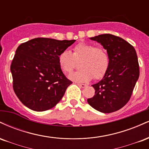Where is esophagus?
I'll list each match as a JSON object with an SVG mask.
<instances>
[{
	"mask_svg": "<svg viewBox=\"0 0 149 149\" xmlns=\"http://www.w3.org/2000/svg\"><path fill=\"white\" fill-rule=\"evenodd\" d=\"M78 85L82 88H85V87H87L86 84H83V83H78Z\"/></svg>",
	"mask_w": 149,
	"mask_h": 149,
	"instance_id": "1",
	"label": "esophagus"
}]
</instances>
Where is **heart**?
Returning <instances> with one entry per match:
<instances>
[{"mask_svg": "<svg viewBox=\"0 0 149 149\" xmlns=\"http://www.w3.org/2000/svg\"><path fill=\"white\" fill-rule=\"evenodd\" d=\"M79 71L69 76L71 80L84 83L94 78H103L110 64L109 54L102 47L87 42H80L73 48V52L62 51L58 56V63L64 73H70L76 66V61H80Z\"/></svg>", "mask_w": 149, "mask_h": 149, "instance_id": "b5f03b06", "label": "heart"}]
</instances>
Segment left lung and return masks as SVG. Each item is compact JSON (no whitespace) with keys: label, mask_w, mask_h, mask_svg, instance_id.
Here are the masks:
<instances>
[{"label":"left lung","mask_w":149,"mask_h":149,"mask_svg":"<svg viewBox=\"0 0 149 149\" xmlns=\"http://www.w3.org/2000/svg\"><path fill=\"white\" fill-rule=\"evenodd\" d=\"M107 49L110 64L104 78L92 85L93 97L88 99L92 108L109 113L119 110L127 103L139 76V66L135 49L122 38L102 34L90 38Z\"/></svg>","instance_id":"left-lung-1"}]
</instances>
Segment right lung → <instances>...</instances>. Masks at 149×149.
<instances>
[{"label": "right lung", "mask_w": 149, "mask_h": 149, "mask_svg": "<svg viewBox=\"0 0 149 149\" xmlns=\"http://www.w3.org/2000/svg\"><path fill=\"white\" fill-rule=\"evenodd\" d=\"M75 41L36 38L19 46L10 71L13 90L24 105L44 111L61 100L72 82L59 67L58 56Z\"/></svg>", "instance_id": "right-lung-1"}]
</instances>
